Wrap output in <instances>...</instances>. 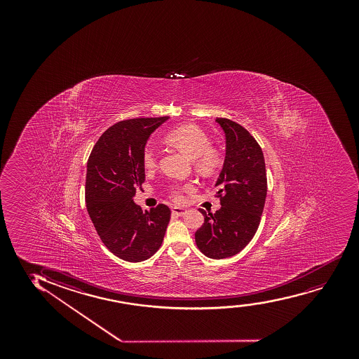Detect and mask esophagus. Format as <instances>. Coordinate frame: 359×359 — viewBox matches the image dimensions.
<instances>
[{"mask_svg": "<svg viewBox=\"0 0 359 359\" xmlns=\"http://www.w3.org/2000/svg\"><path fill=\"white\" fill-rule=\"evenodd\" d=\"M186 213L187 210L181 208V207H173L172 208V215H178V217H183Z\"/></svg>", "mask_w": 359, "mask_h": 359, "instance_id": "1", "label": "esophagus"}]
</instances>
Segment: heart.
Masks as SVG:
<instances>
[{"label": "heart", "mask_w": 359, "mask_h": 359, "mask_svg": "<svg viewBox=\"0 0 359 359\" xmlns=\"http://www.w3.org/2000/svg\"><path fill=\"white\" fill-rule=\"evenodd\" d=\"M170 144L176 146L187 156L193 158L195 169L198 172L210 175L222 164V154L218 149L210 146V140L206 133L194 124H184L175 128L166 135ZM158 152L156 149H146L142 156V164L146 171H153L158 166ZM194 190V184L182 183L173 184L169 190V198L181 203L187 198V193Z\"/></svg>", "instance_id": "b5f03b06"}]
</instances>
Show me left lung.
Instances as JSON below:
<instances>
[{
    "label": "left lung",
    "instance_id": "1",
    "mask_svg": "<svg viewBox=\"0 0 359 359\" xmlns=\"http://www.w3.org/2000/svg\"><path fill=\"white\" fill-rule=\"evenodd\" d=\"M226 136V157L215 196L220 210H201L205 223L195 232L200 252L210 259H225L247 247L260 225L267 195L264 152L255 137L241 124L217 117Z\"/></svg>",
    "mask_w": 359,
    "mask_h": 359
}]
</instances>
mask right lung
<instances>
[{
    "label": "right lung",
    "instance_id": "1",
    "mask_svg": "<svg viewBox=\"0 0 359 359\" xmlns=\"http://www.w3.org/2000/svg\"><path fill=\"white\" fill-rule=\"evenodd\" d=\"M169 116L121 121L103 133L87 161L85 198L88 215L104 245L122 260L140 262L157 252L171 210H142L133 201L142 188L144 146Z\"/></svg>",
    "mask_w": 359,
    "mask_h": 359
}]
</instances>
